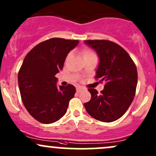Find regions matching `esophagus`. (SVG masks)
Here are the masks:
<instances>
[{
  "label": "esophagus",
  "instance_id": "esophagus-1",
  "mask_svg": "<svg viewBox=\"0 0 156 156\" xmlns=\"http://www.w3.org/2000/svg\"><path fill=\"white\" fill-rule=\"evenodd\" d=\"M82 90H83V88H82L81 87H76V91H77V92L81 91Z\"/></svg>",
  "mask_w": 156,
  "mask_h": 156
}]
</instances>
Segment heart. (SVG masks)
Returning <instances> with one entry per match:
<instances>
[{"mask_svg":"<svg viewBox=\"0 0 156 156\" xmlns=\"http://www.w3.org/2000/svg\"><path fill=\"white\" fill-rule=\"evenodd\" d=\"M91 55H94V53L92 52L91 50L88 49H85L83 51V57H85V56H91Z\"/></svg>","mask_w":156,"mask_h":156,"instance_id":"b5f03b06","label":"heart"}]
</instances>
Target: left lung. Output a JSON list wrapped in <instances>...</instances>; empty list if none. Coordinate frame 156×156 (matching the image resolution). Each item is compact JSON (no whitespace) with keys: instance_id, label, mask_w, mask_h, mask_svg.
<instances>
[{"instance_id":"1","label":"left lung","mask_w":156,"mask_h":156,"mask_svg":"<svg viewBox=\"0 0 156 156\" xmlns=\"http://www.w3.org/2000/svg\"><path fill=\"white\" fill-rule=\"evenodd\" d=\"M84 42L97 52L100 59L95 78L105 83L100 94L88 88L91 98L84 106L96 120L113 122L124 115L135 97L138 83L136 66L128 53L116 43L108 40Z\"/></svg>"}]
</instances>
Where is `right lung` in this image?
<instances>
[{"label":"right lung","instance_id":"right-lung-1","mask_svg":"<svg viewBox=\"0 0 156 156\" xmlns=\"http://www.w3.org/2000/svg\"><path fill=\"white\" fill-rule=\"evenodd\" d=\"M78 40L53 38L40 43L25 56L18 75L21 100L30 115L42 123H53L66 113L73 85L57 86L55 76Z\"/></svg>","mask_w":156,"mask_h":156}]
</instances>
